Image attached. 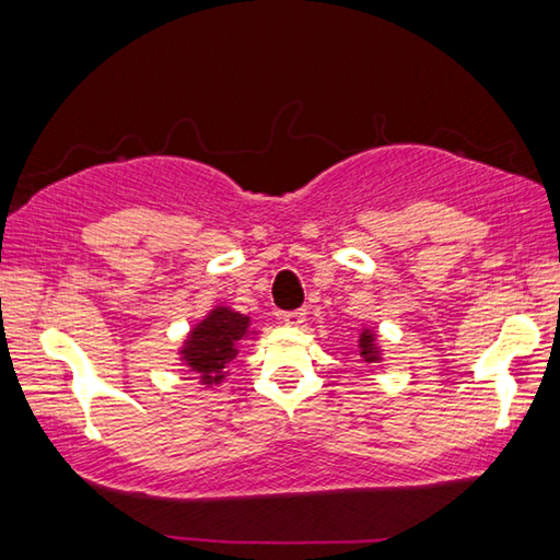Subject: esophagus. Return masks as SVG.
Listing matches in <instances>:
<instances>
[{
    "instance_id": "34e87169",
    "label": "esophagus",
    "mask_w": 560,
    "mask_h": 560,
    "mask_svg": "<svg viewBox=\"0 0 560 560\" xmlns=\"http://www.w3.org/2000/svg\"><path fill=\"white\" fill-rule=\"evenodd\" d=\"M281 320L287 326H301L303 320H306V311L303 308H296V311H283L281 314Z\"/></svg>"
}]
</instances>
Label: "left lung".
I'll use <instances>...</instances> for the list:
<instances>
[{"mask_svg":"<svg viewBox=\"0 0 560 560\" xmlns=\"http://www.w3.org/2000/svg\"><path fill=\"white\" fill-rule=\"evenodd\" d=\"M360 355H363L368 363H375L377 360V350L373 346V334H368V330H363V336H360Z\"/></svg>","mask_w":560,"mask_h":560,"instance_id":"1","label":"left lung"}]
</instances>
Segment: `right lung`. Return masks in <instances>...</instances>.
<instances>
[{
  "instance_id": "add662e5",
  "label": "right lung",
  "mask_w": 560,
  "mask_h": 560,
  "mask_svg": "<svg viewBox=\"0 0 560 560\" xmlns=\"http://www.w3.org/2000/svg\"><path fill=\"white\" fill-rule=\"evenodd\" d=\"M249 318L226 308H214L200 326L192 330L187 346L185 360L192 371L202 373V381L220 383L224 377V368L236 355V340L246 334Z\"/></svg>"
}]
</instances>
